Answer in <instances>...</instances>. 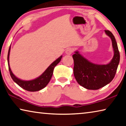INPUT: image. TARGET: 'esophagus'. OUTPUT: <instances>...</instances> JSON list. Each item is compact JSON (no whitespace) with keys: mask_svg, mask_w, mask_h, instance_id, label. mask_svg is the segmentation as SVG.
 Returning a JSON list of instances; mask_svg holds the SVG:
<instances>
[{"mask_svg":"<svg viewBox=\"0 0 126 126\" xmlns=\"http://www.w3.org/2000/svg\"><path fill=\"white\" fill-rule=\"evenodd\" d=\"M73 51H74V49L73 48H70V47H69V48H67L66 49L65 53L67 55H71V53L73 52Z\"/></svg>","mask_w":126,"mask_h":126,"instance_id":"esophagus-1","label":"esophagus"}]
</instances>
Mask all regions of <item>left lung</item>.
Returning <instances> with one entry per match:
<instances>
[{"mask_svg": "<svg viewBox=\"0 0 126 126\" xmlns=\"http://www.w3.org/2000/svg\"><path fill=\"white\" fill-rule=\"evenodd\" d=\"M106 33L111 38L114 51L112 60L107 65L95 64L76 51L73 55L74 75L78 84L87 89L97 90L110 83L114 78L120 60V55L114 36L108 30Z\"/></svg>", "mask_w": 126, "mask_h": 126, "instance_id": "left-lung-1", "label": "left lung"}]
</instances>
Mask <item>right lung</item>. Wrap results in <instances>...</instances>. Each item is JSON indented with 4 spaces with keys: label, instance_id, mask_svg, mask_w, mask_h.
Segmentation results:
<instances>
[{
    "label": "right lung",
    "instance_id": "obj_1",
    "mask_svg": "<svg viewBox=\"0 0 126 126\" xmlns=\"http://www.w3.org/2000/svg\"><path fill=\"white\" fill-rule=\"evenodd\" d=\"M10 49H11V46L9 47L8 53V67H9V70L11 77L16 83L17 84L22 88L24 89V90H27V91L29 92L39 91V90L44 88L48 84V82L50 81L51 77L52 76L53 69H54L56 66L60 63V61H61L62 58V56H61L57 60H56L54 62H53L46 70L45 71L44 73L38 78H36V79L34 80H30V81H24V80H20L16 78L11 71L9 63Z\"/></svg>",
    "mask_w": 126,
    "mask_h": 126
}]
</instances>
